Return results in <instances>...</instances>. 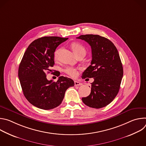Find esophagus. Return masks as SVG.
<instances>
[{
	"instance_id": "1",
	"label": "esophagus",
	"mask_w": 146,
	"mask_h": 146,
	"mask_svg": "<svg viewBox=\"0 0 146 146\" xmlns=\"http://www.w3.org/2000/svg\"><path fill=\"white\" fill-rule=\"evenodd\" d=\"M82 84L78 81H74V85L75 86H81Z\"/></svg>"
}]
</instances>
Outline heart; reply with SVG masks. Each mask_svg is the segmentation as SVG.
I'll use <instances>...</instances> for the list:
<instances>
[{"mask_svg": "<svg viewBox=\"0 0 146 146\" xmlns=\"http://www.w3.org/2000/svg\"><path fill=\"white\" fill-rule=\"evenodd\" d=\"M71 47H72V50L74 51V54L76 55L81 54H86V50L85 47L79 43H77V42L73 43L71 45ZM60 50V48H57L54 51V58L55 60L58 59V58ZM64 71L67 74H68L69 76H70L72 77H76L78 75L77 69L73 67H70V66L67 67L65 69Z\"/></svg>", "mask_w": 146, "mask_h": 146, "instance_id": "obj_1", "label": "heart"}]
</instances>
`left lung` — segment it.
Returning a JSON list of instances; mask_svg holds the SVG:
<instances>
[{
  "instance_id": "obj_1",
  "label": "left lung",
  "mask_w": 146,
  "mask_h": 146,
  "mask_svg": "<svg viewBox=\"0 0 146 146\" xmlns=\"http://www.w3.org/2000/svg\"><path fill=\"white\" fill-rule=\"evenodd\" d=\"M77 38L86 41L91 47V65L83 72L82 78H93L89 96L82 98L86 105L95 109L105 107L118 93L123 68L118 50L108 38L98 35H81Z\"/></svg>"
}]
</instances>
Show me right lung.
<instances>
[{"instance_id": "1", "label": "right lung", "mask_w": 146, "mask_h": 146, "mask_svg": "<svg viewBox=\"0 0 146 146\" xmlns=\"http://www.w3.org/2000/svg\"><path fill=\"white\" fill-rule=\"evenodd\" d=\"M68 40L46 36L34 40L27 48L18 68V77L26 99L32 105L50 110L60 105L66 90L73 87L71 78L60 76L56 82L48 80L46 73L52 72L54 53L56 47ZM55 74L59 76L56 71Z\"/></svg>"}]
</instances>
